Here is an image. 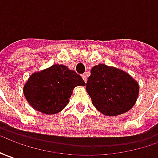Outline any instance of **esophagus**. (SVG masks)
I'll list each match as a JSON object with an SVG mask.
<instances>
[{
    "instance_id": "34e87169",
    "label": "esophagus",
    "mask_w": 158,
    "mask_h": 158,
    "mask_svg": "<svg viewBox=\"0 0 158 158\" xmlns=\"http://www.w3.org/2000/svg\"><path fill=\"white\" fill-rule=\"evenodd\" d=\"M81 77H82V79L84 80V81H85V82H87V80H88V77H87V75L83 74V75H81Z\"/></svg>"
}]
</instances>
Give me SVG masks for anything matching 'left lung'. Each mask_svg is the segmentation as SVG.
<instances>
[{
    "mask_svg": "<svg viewBox=\"0 0 158 158\" xmlns=\"http://www.w3.org/2000/svg\"><path fill=\"white\" fill-rule=\"evenodd\" d=\"M86 90L93 105L106 116L125 114L135 105L139 82L122 69L103 64L94 66Z\"/></svg>",
    "mask_w": 158,
    "mask_h": 158,
    "instance_id": "8db88e82",
    "label": "left lung"
}]
</instances>
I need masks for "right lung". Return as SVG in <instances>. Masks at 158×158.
Listing matches in <instances>:
<instances>
[{
	"instance_id": "right-lung-1",
	"label": "right lung",
	"mask_w": 158,
	"mask_h": 158,
	"mask_svg": "<svg viewBox=\"0 0 158 158\" xmlns=\"http://www.w3.org/2000/svg\"><path fill=\"white\" fill-rule=\"evenodd\" d=\"M86 83L65 65L54 64L31 74L23 88L29 105L44 114H56L68 105L74 89Z\"/></svg>"
}]
</instances>
